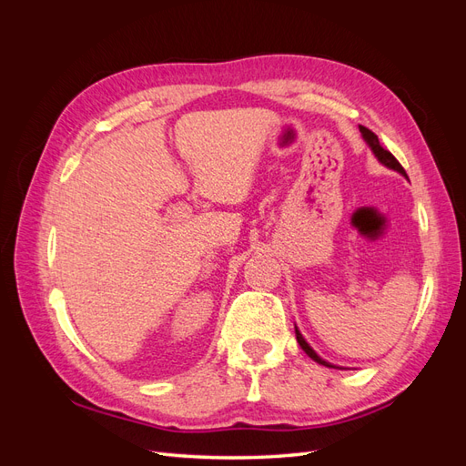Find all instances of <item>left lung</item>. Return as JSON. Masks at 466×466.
<instances>
[{"mask_svg":"<svg viewBox=\"0 0 466 466\" xmlns=\"http://www.w3.org/2000/svg\"><path fill=\"white\" fill-rule=\"evenodd\" d=\"M360 132H361V137H363V142L370 146V149L373 151V155L377 157V161L380 163V165H385L387 168H392V171H397V173H400L402 177H406V171L402 168V165L394 159V155L390 153V151H387L383 146L379 144V137L371 132V130H368L365 128V126H360ZM295 338H298V342H299V346H301V350L305 351V354L311 358V360H315L317 363H320V365H324V368H334V370H338V365H334V363H330V361H327V360H322L317 351L309 346V342L305 340L303 338V334L299 332V329L295 327ZM342 370V368H340Z\"/></svg>","mask_w":466,"mask_h":466,"instance_id":"1","label":"left lung"}]
</instances>
